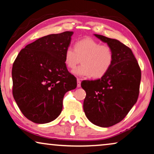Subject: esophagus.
Masks as SVG:
<instances>
[{
  "instance_id": "1",
  "label": "esophagus",
  "mask_w": 154,
  "mask_h": 154,
  "mask_svg": "<svg viewBox=\"0 0 154 154\" xmlns=\"http://www.w3.org/2000/svg\"><path fill=\"white\" fill-rule=\"evenodd\" d=\"M81 79H77V87H78V88H80V87H81Z\"/></svg>"
}]
</instances>
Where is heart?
Listing matches in <instances>:
<instances>
[{"label": "heart", "instance_id": "obj_1", "mask_svg": "<svg viewBox=\"0 0 154 154\" xmlns=\"http://www.w3.org/2000/svg\"><path fill=\"white\" fill-rule=\"evenodd\" d=\"M81 61L82 64L73 71L78 76L102 77L111 68L113 61L112 48L87 38L78 41L75 49L68 47L64 52V63L68 69H74Z\"/></svg>", "mask_w": 154, "mask_h": 154}]
</instances>
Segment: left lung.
<instances>
[{
    "label": "left lung",
    "mask_w": 154,
    "mask_h": 154,
    "mask_svg": "<svg viewBox=\"0 0 154 154\" xmlns=\"http://www.w3.org/2000/svg\"><path fill=\"white\" fill-rule=\"evenodd\" d=\"M94 35L112 48L113 61L100 79L81 83L86 92L83 110L91 123L108 128L121 122L137 101L141 70L130 48L116 39Z\"/></svg>",
    "instance_id": "left-lung-1"
}]
</instances>
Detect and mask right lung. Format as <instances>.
Masks as SVG:
<instances>
[{"label": "right lung", "instance_id": "1", "mask_svg": "<svg viewBox=\"0 0 154 154\" xmlns=\"http://www.w3.org/2000/svg\"><path fill=\"white\" fill-rule=\"evenodd\" d=\"M73 31L50 34L27 45L12 69V94L20 111L35 123H50L62 112L65 93L76 88L67 70L64 52Z\"/></svg>", "mask_w": 154, "mask_h": 154}]
</instances>
